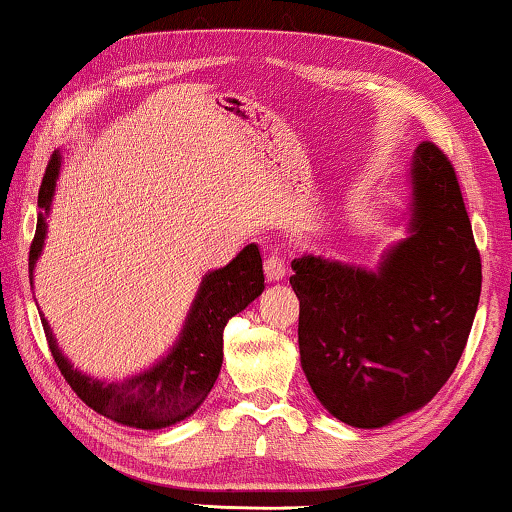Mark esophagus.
I'll return each instance as SVG.
<instances>
[{
    "instance_id": "34e87169",
    "label": "esophagus",
    "mask_w": 512,
    "mask_h": 512,
    "mask_svg": "<svg viewBox=\"0 0 512 512\" xmlns=\"http://www.w3.org/2000/svg\"><path fill=\"white\" fill-rule=\"evenodd\" d=\"M265 277L268 281H281L286 277V263L284 258L279 256H268L265 258Z\"/></svg>"
}]
</instances>
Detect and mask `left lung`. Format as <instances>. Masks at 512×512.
<instances>
[{
  "label": "left lung",
  "instance_id": "obj_1",
  "mask_svg": "<svg viewBox=\"0 0 512 512\" xmlns=\"http://www.w3.org/2000/svg\"><path fill=\"white\" fill-rule=\"evenodd\" d=\"M411 235L376 270L291 263L305 376L325 409L374 429L420 409L455 372L480 300V254L462 191L434 143L411 164Z\"/></svg>",
  "mask_w": 512,
  "mask_h": 512
}]
</instances>
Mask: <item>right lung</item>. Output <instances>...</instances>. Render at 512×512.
Wrapping results in <instances>:
<instances>
[{
    "label": "right lung",
    "mask_w": 512,
    "mask_h": 512,
    "mask_svg": "<svg viewBox=\"0 0 512 512\" xmlns=\"http://www.w3.org/2000/svg\"><path fill=\"white\" fill-rule=\"evenodd\" d=\"M62 157L48 161L39 189V217L29 247V281L46 240V214L53 203ZM263 258L256 244H247L226 268L207 272L173 351L157 365L122 383H103L78 369L59 351L57 339L41 314L50 353L71 390L101 416L127 427L161 429L189 418L210 395L224 360V328L235 314L256 300L265 288Z\"/></svg>",
    "instance_id": "right-lung-1"
}]
</instances>
